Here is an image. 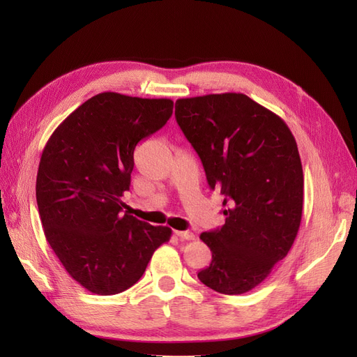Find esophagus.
Instances as JSON below:
<instances>
[{
  "mask_svg": "<svg viewBox=\"0 0 357 357\" xmlns=\"http://www.w3.org/2000/svg\"><path fill=\"white\" fill-rule=\"evenodd\" d=\"M176 235L181 241H192L195 240V234L190 232V231H176Z\"/></svg>",
  "mask_w": 357,
  "mask_h": 357,
  "instance_id": "esophagus-1",
  "label": "esophagus"
}]
</instances>
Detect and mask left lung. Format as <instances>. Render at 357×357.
<instances>
[{
    "mask_svg": "<svg viewBox=\"0 0 357 357\" xmlns=\"http://www.w3.org/2000/svg\"><path fill=\"white\" fill-rule=\"evenodd\" d=\"M176 119L210 188L225 197V225L199 235L211 264L198 278L223 295L245 294L287 256L299 231L304 172L296 139L282 117L244 93L180 98Z\"/></svg>",
    "mask_w": 357,
    "mask_h": 357,
    "instance_id": "1",
    "label": "left lung"
}]
</instances>
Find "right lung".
<instances>
[{"instance_id":"add662e5","label":"right lung","mask_w":357,"mask_h":357,"mask_svg":"<svg viewBox=\"0 0 357 357\" xmlns=\"http://www.w3.org/2000/svg\"><path fill=\"white\" fill-rule=\"evenodd\" d=\"M168 98L102 92L63 121L41 153L36 195L45 236L66 271L95 295H116L144 274L168 226L123 211L134 150L172 114Z\"/></svg>"}]
</instances>
